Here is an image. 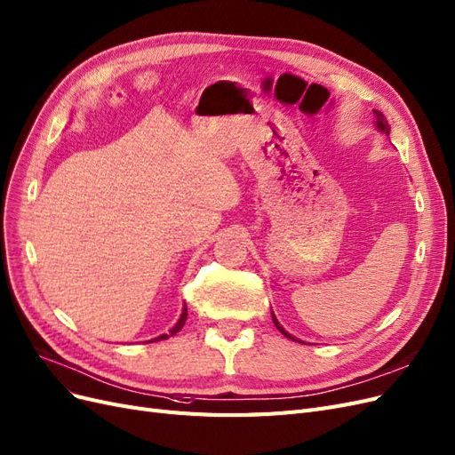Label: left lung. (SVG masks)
<instances>
[{
	"mask_svg": "<svg viewBox=\"0 0 455 455\" xmlns=\"http://www.w3.org/2000/svg\"><path fill=\"white\" fill-rule=\"evenodd\" d=\"M374 115H377V126H379V130H380V132H384L386 135H389V126H387V122H386L384 115H382V113H379V111H374ZM273 322H275V325H276L278 331H282V333H284L288 339H291V340H293V337H291L290 333H286V331H284V327H282V325L278 323V320L275 318V315H273Z\"/></svg>",
	"mask_w": 455,
	"mask_h": 455,
	"instance_id": "obj_1",
	"label": "left lung"
}]
</instances>
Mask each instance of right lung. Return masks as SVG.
Masks as SVG:
<instances>
[{
  "instance_id": "add662e5",
  "label": "right lung",
  "mask_w": 455,
  "mask_h": 455,
  "mask_svg": "<svg viewBox=\"0 0 455 455\" xmlns=\"http://www.w3.org/2000/svg\"><path fill=\"white\" fill-rule=\"evenodd\" d=\"M186 316H188V308H186V305H184V308H182V315H180V320L175 323V327H173V329H169V335L165 333V335H162V337H158V339H154V340H164V339H167V337H171V335L179 333L180 329H182V325H184V322H186Z\"/></svg>"
}]
</instances>
